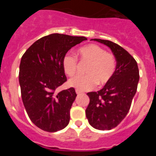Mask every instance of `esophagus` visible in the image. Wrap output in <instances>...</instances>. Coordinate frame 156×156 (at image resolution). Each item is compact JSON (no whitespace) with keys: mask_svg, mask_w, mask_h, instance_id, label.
I'll list each match as a JSON object with an SVG mask.
<instances>
[{"mask_svg":"<svg viewBox=\"0 0 156 156\" xmlns=\"http://www.w3.org/2000/svg\"><path fill=\"white\" fill-rule=\"evenodd\" d=\"M76 93L77 94H80L81 91H80L79 90H77V89H76Z\"/></svg>","mask_w":156,"mask_h":156,"instance_id":"34e87169","label":"esophagus"}]
</instances>
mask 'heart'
<instances>
[{"label": "heart", "mask_w": 156, "mask_h": 156, "mask_svg": "<svg viewBox=\"0 0 156 156\" xmlns=\"http://www.w3.org/2000/svg\"><path fill=\"white\" fill-rule=\"evenodd\" d=\"M77 55L83 62L90 63L86 70V76H76L69 80V84L79 90H89L98 83L105 86L112 80L116 69L115 56L106 52L97 44H88L79 48ZM77 58L70 53L62 58V65L66 74L72 76L76 73Z\"/></svg>", "instance_id": "heart-1"}]
</instances>
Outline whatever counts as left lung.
<instances>
[{
    "label": "left lung",
    "mask_w": 156,
    "mask_h": 156,
    "mask_svg": "<svg viewBox=\"0 0 156 156\" xmlns=\"http://www.w3.org/2000/svg\"><path fill=\"white\" fill-rule=\"evenodd\" d=\"M111 49L116 69L111 80L97 92H89L86 116L90 126L100 130L113 129L129 112L137 91L139 70L137 62L125 49L110 41L93 39Z\"/></svg>",
    "instance_id": "left-lung-1"
}]
</instances>
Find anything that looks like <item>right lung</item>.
Instances as JSON below:
<instances>
[{
    "instance_id": "right-lung-1",
    "label": "right lung",
    "mask_w": 156,
    "mask_h": 156,
    "mask_svg": "<svg viewBox=\"0 0 156 156\" xmlns=\"http://www.w3.org/2000/svg\"><path fill=\"white\" fill-rule=\"evenodd\" d=\"M87 40L53 34L34 42L25 52L19 66L22 99L30 120L40 129L56 132L69 122L70 108L76 94L71 87L55 94L67 79L63 56L73 47Z\"/></svg>"
}]
</instances>
